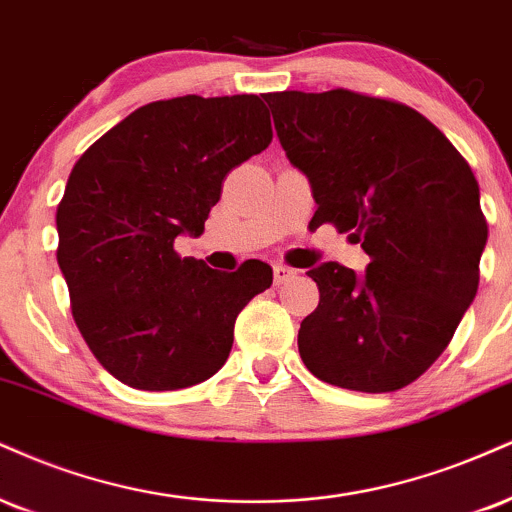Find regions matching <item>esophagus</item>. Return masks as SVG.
Wrapping results in <instances>:
<instances>
[{
	"instance_id": "1",
	"label": "esophagus",
	"mask_w": 512,
	"mask_h": 512,
	"mask_svg": "<svg viewBox=\"0 0 512 512\" xmlns=\"http://www.w3.org/2000/svg\"><path fill=\"white\" fill-rule=\"evenodd\" d=\"M295 279V269L286 267V264H274V283L276 286H286L288 281Z\"/></svg>"
}]
</instances>
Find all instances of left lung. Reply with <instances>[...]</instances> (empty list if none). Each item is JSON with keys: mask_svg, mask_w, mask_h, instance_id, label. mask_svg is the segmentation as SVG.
<instances>
[{"mask_svg": "<svg viewBox=\"0 0 512 512\" xmlns=\"http://www.w3.org/2000/svg\"><path fill=\"white\" fill-rule=\"evenodd\" d=\"M276 135L317 212L369 255L365 274L324 262L319 305L298 331L305 367L362 393L408 386L472 305L486 219L470 164L412 107L353 90L269 92Z\"/></svg>", "mask_w": 512, "mask_h": 512, "instance_id": "8db88e82", "label": "left lung"}]
</instances>
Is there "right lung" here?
Segmentation results:
<instances>
[{"label":"right lung","instance_id":"obj_1","mask_svg":"<svg viewBox=\"0 0 512 512\" xmlns=\"http://www.w3.org/2000/svg\"><path fill=\"white\" fill-rule=\"evenodd\" d=\"M272 143L257 95L150 102L92 143L57 207V262L92 355L121 384L176 391L224 367L238 312L272 286V267L236 272L181 257L226 174Z\"/></svg>","mask_w":512,"mask_h":512}]
</instances>
